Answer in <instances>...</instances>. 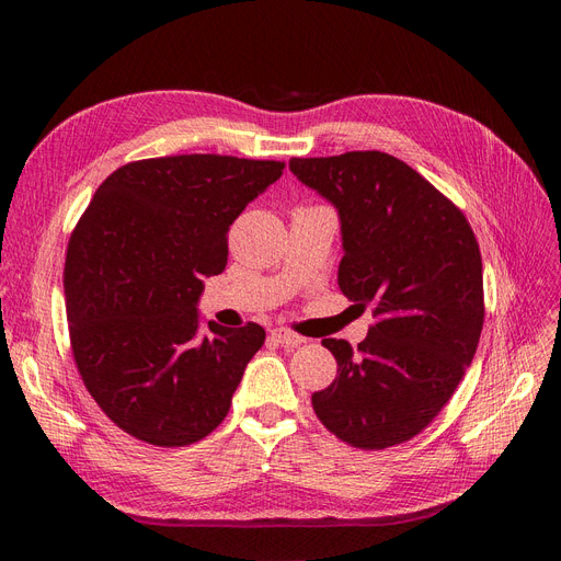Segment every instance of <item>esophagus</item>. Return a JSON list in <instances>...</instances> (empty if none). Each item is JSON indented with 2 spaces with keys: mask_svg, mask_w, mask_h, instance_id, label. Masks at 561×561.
I'll return each mask as SVG.
<instances>
[{
  "mask_svg": "<svg viewBox=\"0 0 561 561\" xmlns=\"http://www.w3.org/2000/svg\"><path fill=\"white\" fill-rule=\"evenodd\" d=\"M271 339H274V342H278V344H283V346H287V348H297V346H301L304 342H307V339L299 336L293 330H287V328L271 330Z\"/></svg>",
  "mask_w": 561,
  "mask_h": 561,
  "instance_id": "obj_1",
  "label": "esophagus"
}]
</instances>
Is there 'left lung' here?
<instances>
[{
    "instance_id": "left-lung-1",
    "label": "left lung",
    "mask_w": 561,
    "mask_h": 561,
    "mask_svg": "<svg viewBox=\"0 0 561 561\" xmlns=\"http://www.w3.org/2000/svg\"><path fill=\"white\" fill-rule=\"evenodd\" d=\"M290 171L334 203L344 239L339 287L375 316L358 351L322 339L336 379L311 396L313 412L351 447L402 445L443 412L478 351V239L454 201L386 151L295 157Z\"/></svg>"
}]
</instances>
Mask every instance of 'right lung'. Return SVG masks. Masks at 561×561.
<instances>
[{"label":"right lung","instance_id":"right-lung-1","mask_svg":"<svg viewBox=\"0 0 561 561\" xmlns=\"http://www.w3.org/2000/svg\"><path fill=\"white\" fill-rule=\"evenodd\" d=\"M283 161L180 154L130 161L98 186L67 243L65 304L83 386L118 428L184 447L225 421L264 344L257 322L198 334L203 278L222 274L227 233Z\"/></svg>","mask_w":561,"mask_h":561}]
</instances>
